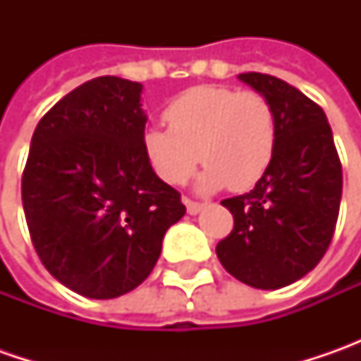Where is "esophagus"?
<instances>
[{
    "label": "esophagus",
    "instance_id": "1",
    "mask_svg": "<svg viewBox=\"0 0 361 361\" xmlns=\"http://www.w3.org/2000/svg\"><path fill=\"white\" fill-rule=\"evenodd\" d=\"M185 204H187L188 215H199V213L202 211V207H204V204H201V202H195V201H190V199H185Z\"/></svg>",
    "mask_w": 361,
    "mask_h": 361
}]
</instances>
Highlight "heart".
I'll use <instances>...</instances> for the list:
<instances>
[{"instance_id":"1","label":"heart","mask_w":361,"mask_h":361,"mask_svg":"<svg viewBox=\"0 0 361 361\" xmlns=\"http://www.w3.org/2000/svg\"><path fill=\"white\" fill-rule=\"evenodd\" d=\"M164 118L169 128L146 126L142 150L169 185H185L202 160L207 166L197 180L199 190L227 185L247 190L263 178L275 154V112L257 92L197 86L174 98Z\"/></svg>"}]
</instances>
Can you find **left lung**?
I'll return each mask as SVG.
<instances>
[{"label":"left lung","instance_id":"8db88e82","mask_svg":"<svg viewBox=\"0 0 361 361\" xmlns=\"http://www.w3.org/2000/svg\"><path fill=\"white\" fill-rule=\"evenodd\" d=\"M265 96L277 120V145L253 190L225 199L235 227L216 245L221 265L255 289L295 283L322 261L340 213L341 162L326 112L269 74H239Z\"/></svg>","mask_w":361,"mask_h":361}]
</instances>
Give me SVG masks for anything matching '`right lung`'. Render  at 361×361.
Masks as SVG:
<instances>
[{
  "mask_svg": "<svg viewBox=\"0 0 361 361\" xmlns=\"http://www.w3.org/2000/svg\"><path fill=\"white\" fill-rule=\"evenodd\" d=\"M142 84L102 76L39 120L21 178L37 257L68 289L120 298L154 269L164 233L187 213L142 150Z\"/></svg>",
  "mask_w": 361,
  "mask_h": 361,
  "instance_id": "1",
  "label": "right lung"
}]
</instances>
